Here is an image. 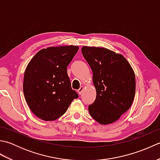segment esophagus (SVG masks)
I'll return each instance as SVG.
<instances>
[{
	"mask_svg": "<svg viewBox=\"0 0 160 160\" xmlns=\"http://www.w3.org/2000/svg\"><path fill=\"white\" fill-rule=\"evenodd\" d=\"M83 89H84V86H81V87H80V89L78 90V93H79V95H81V94H82Z\"/></svg>",
	"mask_w": 160,
	"mask_h": 160,
	"instance_id": "1",
	"label": "esophagus"
}]
</instances>
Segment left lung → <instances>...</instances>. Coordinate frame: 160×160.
<instances>
[{"label":"left lung","instance_id":"8db88e82","mask_svg":"<svg viewBox=\"0 0 160 160\" xmlns=\"http://www.w3.org/2000/svg\"><path fill=\"white\" fill-rule=\"evenodd\" d=\"M82 53L93 72L96 98L89 106L95 120L106 125L127 112L135 94V76L130 63L120 53L103 47H82Z\"/></svg>","mask_w":160,"mask_h":160}]
</instances>
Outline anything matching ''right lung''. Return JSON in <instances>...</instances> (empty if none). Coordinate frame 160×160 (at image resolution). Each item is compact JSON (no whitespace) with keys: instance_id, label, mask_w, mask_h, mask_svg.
Returning a JSON list of instances; mask_svg holds the SVG:
<instances>
[{"instance_id":"1","label":"right lung","mask_w":160,"mask_h":160,"mask_svg":"<svg viewBox=\"0 0 160 160\" xmlns=\"http://www.w3.org/2000/svg\"><path fill=\"white\" fill-rule=\"evenodd\" d=\"M79 47H50L40 50L27 66L23 93L33 113L45 121H53L67 111L78 98L71 89L67 67Z\"/></svg>"}]
</instances>
